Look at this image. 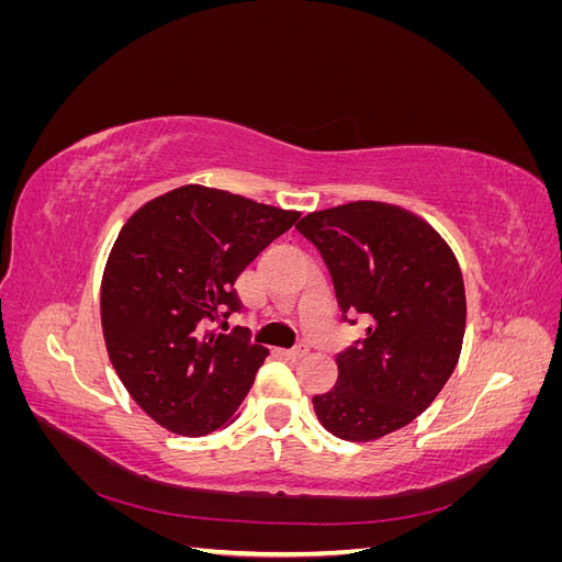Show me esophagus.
I'll return each mask as SVG.
<instances>
[{
  "mask_svg": "<svg viewBox=\"0 0 562 562\" xmlns=\"http://www.w3.org/2000/svg\"><path fill=\"white\" fill-rule=\"evenodd\" d=\"M307 353H310V347H307V345H297V347L285 351L288 359H302V356H307Z\"/></svg>",
  "mask_w": 562,
  "mask_h": 562,
  "instance_id": "esophagus-1",
  "label": "esophagus"
}]
</instances>
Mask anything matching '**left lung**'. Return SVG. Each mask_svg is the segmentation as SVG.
<instances>
[{"mask_svg": "<svg viewBox=\"0 0 562 562\" xmlns=\"http://www.w3.org/2000/svg\"><path fill=\"white\" fill-rule=\"evenodd\" d=\"M295 229L326 262L342 318L368 321L337 353V384L312 398L318 422L353 443L403 429L434 403L462 351L457 258L424 220L380 201L310 213Z\"/></svg>", "mask_w": 562, "mask_h": 562, "instance_id": "left-lung-1", "label": "left lung"}]
</instances>
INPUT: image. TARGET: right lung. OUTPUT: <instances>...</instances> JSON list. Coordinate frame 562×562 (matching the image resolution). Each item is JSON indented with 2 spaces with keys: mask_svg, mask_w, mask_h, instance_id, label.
I'll return each mask as SVG.
<instances>
[{
  "mask_svg": "<svg viewBox=\"0 0 562 562\" xmlns=\"http://www.w3.org/2000/svg\"><path fill=\"white\" fill-rule=\"evenodd\" d=\"M297 211L184 184L151 199L119 232L100 288L110 361L133 401L180 436H206L239 413L269 349L246 328L234 283L295 225Z\"/></svg>",
  "mask_w": 562,
  "mask_h": 562,
  "instance_id": "1",
  "label": "right lung"
}]
</instances>
